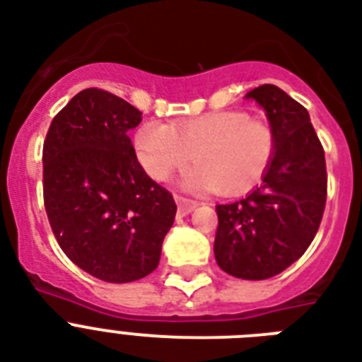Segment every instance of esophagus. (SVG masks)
I'll return each instance as SVG.
<instances>
[{
    "label": "esophagus",
    "instance_id": "34e87169",
    "mask_svg": "<svg viewBox=\"0 0 362 362\" xmlns=\"http://www.w3.org/2000/svg\"><path fill=\"white\" fill-rule=\"evenodd\" d=\"M175 199H176V204H178V214L180 216H187L189 212H193V210H195V206H197V203H195V201L182 197V195H175Z\"/></svg>",
    "mask_w": 362,
    "mask_h": 362
}]
</instances>
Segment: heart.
<instances>
[{
	"label": "heart",
	"mask_w": 362,
	"mask_h": 362,
	"mask_svg": "<svg viewBox=\"0 0 362 362\" xmlns=\"http://www.w3.org/2000/svg\"><path fill=\"white\" fill-rule=\"evenodd\" d=\"M139 163L153 180L193 158L186 175L192 189L216 187L220 193H242L257 186L276 156V131L269 122L242 110H223L165 124L150 120L135 133Z\"/></svg>",
	"instance_id": "obj_1"
}]
</instances>
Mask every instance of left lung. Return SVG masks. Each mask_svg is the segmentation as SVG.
<instances>
[{"mask_svg":"<svg viewBox=\"0 0 362 362\" xmlns=\"http://www.w3.org/2000/svg\"><path fill=\"white\" fill-rule=\"evenodd\" d=\"M276 131L274 161L247 197L218 204L214 255L242 280H267L303 255L320 229L327 203L325 152L308 110L274 84L246 93Z\"/></svg>","mask_w":362,"mask_h":362,"instance_id":"obj_1","label":"left lung"}]
</instances>
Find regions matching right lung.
Returning a JSON list of instances; mask_svg holds the SVG:
<instances>
[{
    "label": "right lung",
    "mask_w": 362,
    "mask_h": 362,
    "mask_svg": "<svg viewBox=\"0 0 362 362\" xmlns=\"http://www.w3.org/2000/svg\"><path fill=\"white\" fill-rule=\"evenodd\" d=\"M142 112L115 93L86 88L48 127L42 197L59 247L88 274L110 284L156 270L176 203L144 173L127 131Z\"/></svg>",
    "instance_id": "obj_1"
}]
</instances>
